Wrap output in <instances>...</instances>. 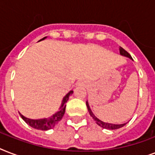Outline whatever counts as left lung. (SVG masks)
I'll return each mask as SVG.
<instances>
[{
	"label": "left lung",
	"mask_w": 155,
	"mask_h": 155,
	"mask_svg": "<svg viewBox=\"0 0 155 155\" xmlns=\"http://www.w3.org/2000/svg\"><path fill=\"white\" fill-rule=\"evenodd\" d=\"M119 50H120V55L125 56V57H127V58H130V59H132L133 60V58H132V57H131V55H130V54L128 53L126 51H125V50L123 49L122 47H120ZM86 105H87V110H88V112H89L90 116H91V117L93 118V120L96 121V123H97V125H99V126H101V128H103V129H106V130H117V129H120V128L123 127L124 125H126V123H124V124H112V123L104 122V121H102L101 120L98 119V118H97V117L94 115V114H93V113H92V110H91V108H90L89 104H88L87 101H86Z\"/></svg>",
	"instance_id": "left-lung-1"
}]
</instances>
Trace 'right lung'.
<instances>
[{
	"label": "right lung",
	"mask_w": 155,
	"mask_h": 155,
	"mask_svg": "<svg viewBox=\"0 0 155 155\" xmlns=\"http://www.w3.org/2000/svg\"><path fill=\"white\" fill-rule=\"evenodd\" d=\"M45 38H47V37L43 38L39 41H42V40H44ZM73 93V91H70L68 92V94L66 95L65 97L63 98V101H62V103H61L60 108L58 109V111H57L54 114L50 117L48 118H42V119H30V118H27L24 117L22 114H21V117L22 118L23 120H25V123L28 124V125L31 126L34 129H36V130H51L52 128H54L55 126V125H57L58 123V121H60L61 119L63 118L64 113H65V108H66V103L68 102V99H69V97Z\"/></svg>",
	"instance_id": "1"
}]
</instances>
